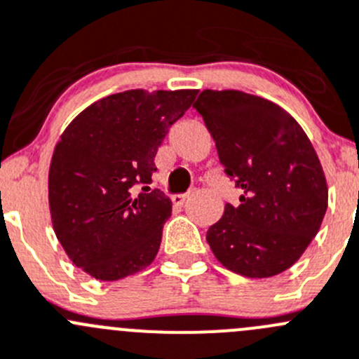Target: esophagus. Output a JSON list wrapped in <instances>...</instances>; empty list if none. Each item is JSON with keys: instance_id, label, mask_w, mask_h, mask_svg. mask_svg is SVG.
I'll return each instance as SVG.
<instances>
[{"instance_id": "esophagus-1", "label": "esophagus", "mask_w": 359, "mask_h": 359, "mask_svg": "<svg viewBox=\"0 0 359 359\" xmlns=\"http://www.w3.org/2000/svg\"><path fill=\"white\" fill-rule=\"evenodd\" d=\"M186 200H187V194H173L172 196L173 205H177V207H182V205L186 203Z\"/></svg>"}]
</instances>
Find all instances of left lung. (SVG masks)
I'll list each match as a JSON object with an SVG mask.
<instances>
[{"label":"left lung","mask_w":359,"mask_h":359,"mask_svg":"<svg viewBox=\"0 0 359 359\" xmlns=\"http://www.w3.org/2000/svg\"><path fill=\"white\" fill-rule=\"evenodd\" d=\"M235 182L240 205H224L207 242L219 263L249 279L293 266L321 228L328 186L300 124L273 102L205 89L194 103Z\"/></svg>","instance_id":"1"}]
</instances>
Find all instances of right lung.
<instances>
[{
  "label": "right lung",
  "mask_w": 359,
  "mask_h": 359,
  "mask_svg": "<svg viewBox=\"0 0 359 359\" xmlns=\"http://www.w3.org/2000/svg\"><path fill=\"white\" fill-rule=\"evenodd\" d=\"M196 89H131L79 114L55 144L48 208L55 236L73 264L98 280L142 272L161 245L172 201L152 182L154 158Z\"/></svg>",
  "instance_id": "1"
}]
</instances>
